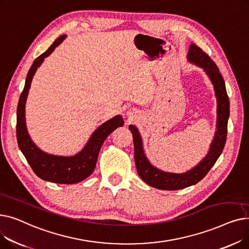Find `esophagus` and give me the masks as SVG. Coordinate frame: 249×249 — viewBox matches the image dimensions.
I'll list each match as a JSON object with an SVG mask.
<instances>
[{
	"label": "esophagus",
	"mask_w": 249,
	"mask_h": 249,
	"mask_svg": "<svg viewBox=\"0 0 249 249\" xmlns=\"http://www.w3.org/2000/svg\"><path fill=\"white\" fill-rule=\"evenodd\" d=\"M128 114H129V116H130V113H128Z\"/></svg>",
	"instance_id": "obj_1"
}]
</instances>
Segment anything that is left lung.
Returning a JSON list of instances; mask_svg holds the SVG:
<instances>
[{
	"mask_svg": "<svg viewBox=\"0 0 249 249\" xmlns=\"http://www.w3.org/2000/svg\"><path fill=\"white\" fill-rule=\"evenodd\" d=\"M188 59L190 62L202 68L214 86L217 98V130L205 159L185 174H174L163 172L149 162L143 151L142 139L138 129L133 125H130L129 129L133 135L137 173L142 180L155 189L176 191L197 184L212 168L225 146L229 118V98L223 76L221 75L218 67L211 57L196 44H191Z\"/></svg>",
	"mask_w": 249,
	"mask_h": 249,
	"instance_id": "left-lung-1",
	"label": "left lung"
}]
</instances>
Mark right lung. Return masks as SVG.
<instances>
[{
  "mask_svg": "<svg viewBox=\"0 0 249 249\" xmlns=\"http://www.w3.org/2000/svg\"><path fill=\"white\" fill-rule=\"evenodd\" d=\"M67 37L61 35L50 45V47L38 56L26 76V82L21 93L17 107V125L16 134L18 145L25 159L27 160L33 172L40 178L56 182V184H76L87 178L93 174L96 167L98 155L102 144L106 138L118 127L124 125L123 118L120 115L113 117L112 119L103 123L89 137L86 146L75 155L58 156L49 154L38 148L31 140L25 122V104L27 100L29 89L33 75L37 69L40 67L44 58L51 54Z\"/></svg>",
  "mask_w": 249,
  "mask_h": 249,
  "instance_id": "add662e5",
  "label": "right lung"
}]
</instances>
